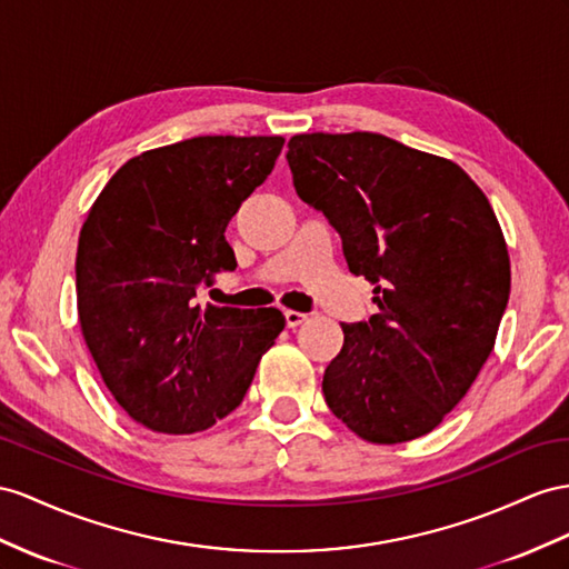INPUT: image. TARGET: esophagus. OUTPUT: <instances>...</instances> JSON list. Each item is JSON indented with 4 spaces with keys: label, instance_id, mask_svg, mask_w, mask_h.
Segmentation results:
<instances>
[{
    "label": "esophagus",
    "instance_id": "34e87169",
    "mask_svg": "<svg viewBox=\"0 0 569 569\" xmlns=\"http://www.w3.org/2000/svg\"><path fill=\"white\" fill-rule=\"evenodd\" d=\"M283 317H286V327L288 329H296V327H300L305 322V319H308V315L296 312V310H286Z\"/></svg>",
    "mask_w": 569,
    "mask_h": 569
}]
</instances>
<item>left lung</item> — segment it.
Returning <instances> with one entry per match:
<instances>
[{"instance_id": "left-lung-1", "label": "left lung", "mask_w": 569, "mask_h": 569, "mask_svg": "<svg viewBox=\"0 0 569 569\" xmlns=\"http://www.w3.org/2000/svg\"><path fill=\"white\" fill-rule=\"evenodd\" d=\"M296 192L339 230L377 312L341 325L322 380L331 413L375 445L432 432L488 360L509 300V254L488 197L457 163L395 139L296 134Z\"/></svg>"}]
</instances>
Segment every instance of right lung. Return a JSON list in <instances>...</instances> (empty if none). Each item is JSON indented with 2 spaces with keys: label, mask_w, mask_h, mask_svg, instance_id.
Masks as SVG:
<instances>
[{
  "label": "right lung",
  "mask_w": 569,
  "mask_h": 569,
  "mask_svg": "<svg viewBox=\"0 0 569 569\" xmlns=\"http://www.w3.org/2000/svg\"><path fill=\"white\" fill-rule=\"evenodd\" d=\"M283 137H194L129 158L86 216L77 308L100 377L153 432L211 428L242 403L286 327L276 308H199L236 269L226 226L267 180Z\"/></svg>",
  "instance_id": "obj_1"
}]
</instances>
